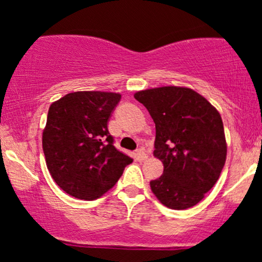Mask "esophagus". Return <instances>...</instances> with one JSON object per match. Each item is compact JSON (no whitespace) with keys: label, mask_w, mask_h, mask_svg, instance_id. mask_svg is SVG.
Instances as JSON below:
<instances>
[{"label":"esophagus","mask_w":262,"mask_h":262,"mask_svg":"<svg viewBox=\"0 0 262 262\" xmlns=\"http://www.w3.org/2000/svg\"><path fill=\"white\" fill-rule=\"evenodd\" d=\"M135 156H137V159H138V160H139V161L145 160V159L148 158V155H146L145 150H144V149L137 150V152H135Z\"/></svg>","instance_id":"34e87169"}]
</instances>
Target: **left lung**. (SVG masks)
Here are the masks:
<instances>
[{
  "mask_svg": "<svg viewBox=\"0 0 262 262\" xmlns=\"http://www.w3.org/2000/svg\"><path fill=\"white\" fill-rule=\"evenodd\" d=\"M155 123L154 156L164 172L150 181L152 193L171 209H187L218 181L227 158L221 114L191 89L158 87L134 95Z\"/></svg>",
  "mask_w": 262,
  "mask_h": 262,
  "instance_id": "left-lung-1",
  "label": "left lung"
}]
</instances>
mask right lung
Wrapping results in <instances>:
<instances>
[{"label": "right lung", "mask_w": 262, "mask_h": 262, "mask_svg": "<svg viewBox=\"0 0 262 262\" xmlns=\"http://www.w3.org/2000/svg\"><path fill=\"white\" fill-rule=\"evenodd\" d=\"M119 101V93L79 91L50 106L43 132L45 161L56 185L70 196L101 197L133 161L113 145L108 132V119Z\"/></svg>", "instance_id": "right-lung-1"}]
</instances>
